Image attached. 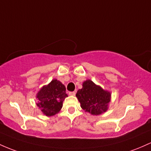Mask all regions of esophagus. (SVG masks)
Here are the masks:
<instances>
[{
  "mask_svg": "<svg viewBox=\"0 0 151 151\" xmlns=\"http://www.w3.org/2000/svg\"><path fill=\"white\" fill-rule=\"evenodd\" d=\"M69 94H70V95L74 96L76 94V92H69Z\"/></svg>",
  "mask_w": 151,
  "mask_h": 151,
  "instance_id": "obj_1",
  "label": "esophagus"
}]
</instances>
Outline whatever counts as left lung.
<instances>
[{
  "mask_svg": "<svg viewBox=\"0 0 151 151\" xmlns=\"http://www.w3.org/2000/svg\"><path fill=\"white\" fill-rule=\"evenodd\" d=\"M76 97L80 102L81 107L93 115L105 112L111 100L110 92L104 90L90 79L84 81L82 88L77 91Z\"/></svg>",
  "mask_w": 151,
  "mask_h": 151,
  "instance_id": "left-lung-1",
  "label": "left lung"
}]
</instances>
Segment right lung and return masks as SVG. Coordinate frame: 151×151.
<instances>
[{
    "mask_svg": "<svg viewBox=\"0 0 151 151\" xmlns=\"http://www.w3.org/2000/svg\"><path fill=\"white\" fill-rule=\"evenodd\" d=\"M67 97L65 86L60 81L53 79L36 94V98L39 100L36 105L44 115L50 117L61 110L63 101Z\"/></svg>",
    "mask_w": 151,
    "mask_h": 151,
    "instance_id": "add662e5",
    "label": "right lung"
}]
</instances>
